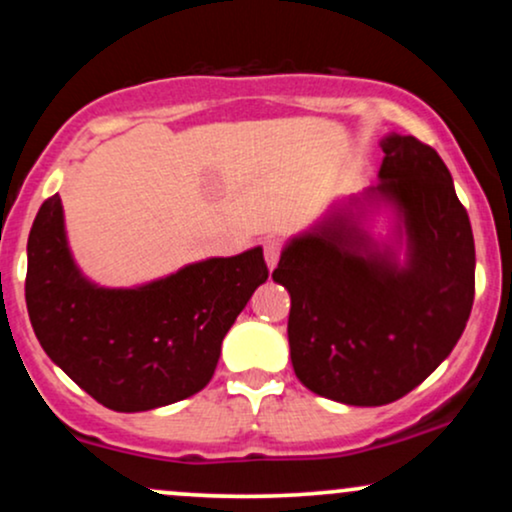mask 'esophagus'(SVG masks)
Returning <instances> with one entry per match:
<instances>
[{"instance_id": "obj_1", "label": "esophagus", "mask_w": 512, "mask_h": 512, "mask_svg": "<svg viewBox=\"0 0 512 512\" xmlns=\"http://www.w3.org/2000/svg\"><path fill=\"white\" fill-rule=\"evenodd\" d=\"M279 257H281V240L276 238L264 240V262H267L269 269H274L276 264H279Z\"/></svg>"}]
</instances>
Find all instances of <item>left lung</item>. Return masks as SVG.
<instances>
[{
	"label": "left lung",
	"instance_id": "8db88e82",
	"mask_svg": "<svg viewBox=\"0 0 512 512\" xmlns=\"http://www.w3.org/2000/svg\"><path fill=\"white\" fill-rule=\"evenodd\" d=\"M380 182L334 207L281 250L272 279L291 293L296 378L315 395L380 407L421 385L450 356L474 303V236L436 149L387 134ZM396 209V243L380 246L362 219Z\"/></svg>",
	"mask_w": 512,
	"mask_h": 512
}]
</instances>
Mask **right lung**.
<instances>
[{"mask_svg": "<svg viewBox=\"0 0 512 512\" xmlns=\"http://www.w3.org/2000/svg\"><path fill=\"white\" fill-rule=\"evenodd\" d=\"M267 276L252 248L137 289H103L76 267L52 195L28 236L26 305L45 354L81 390L113 411H149L207 387L223 337Z\"/></svg>", "mask_w": 512, "mask_h": 512, "instance_id": "1", "label": "right lung"}]
</instances>
